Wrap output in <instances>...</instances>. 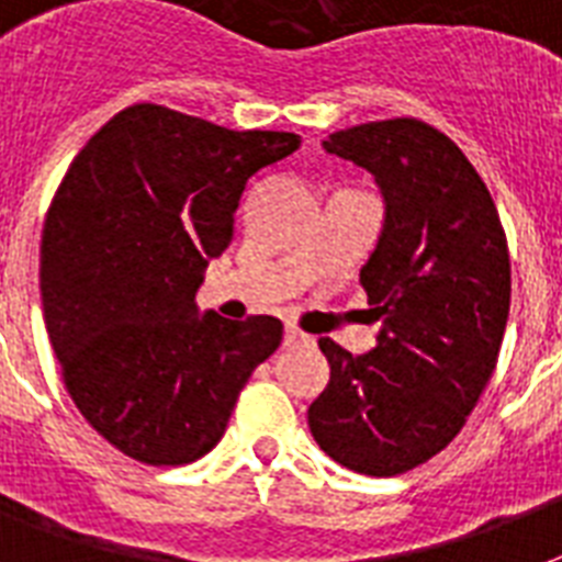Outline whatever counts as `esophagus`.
<instances>
[{
	"instance_id": "obj_1",
	"label": "esophagus",
	"mask_w": 562,
	"mask_h": 562,
	"mask_svg": "<svg viewBox=\"0 0 562 562\" xmlns=\"http://www.w3.org/2000/svg\"><path fill=\"white\" fill-rule=\"evenodd\" d=\"M300 344H308V335L300 333L297 326H285V347H300Z\"/></svg>"
}]
</instances>
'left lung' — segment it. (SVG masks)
<instances>
[{"label": "left lung", "instance_id": "1", "mask_svg": "<svg viewBox=\"0 0 562 562\" xmlns=\"http://www.w3.org/2000/svg\"><path fill=\"white\" fill-rule=\"evenodd\" d=\"M324 148L368 169L384 194V229L361 268L382 333L364 356L321 338L329 384L308 428L333 461L387 479L443 452L496 370L507 236L479 171L419 119L335 131Z\"/></svg>", "mask_w": 562, "mask_h": 562}]
</instances>
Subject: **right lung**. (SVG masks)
Returning a JSON list of instances; mask_svg holds the SVG:
<instances>
[{
    "label": "right lung",
    "instance_id": "obj_1",
    "mask_svg": "<svg viewBox=\"0 0 562 562\" xmlns=\"http://www.w3.org/2000/svg\"><path fill=\"white\" fill-rule=\"evenodd\" d=\"M297 148V134L134 104L66 169L40 245L43 317L75 408L127 458H203L280 347L277 317H201L194 291L233 241L247 180Z\"/></svg>",
    "mask_w": 562,
    "mask_h": 562
}]
</instances>
